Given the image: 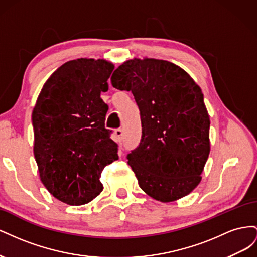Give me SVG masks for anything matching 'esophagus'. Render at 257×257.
I'll return each mask as SVG.
<instances>
[{"label": "esophagus", "instance_id": "esophagus-1", "mask_svg": "<svg viewBox=\"0 0 257 257\" xmlns=\"http://www.w3.org/2000/svg\"><path fill=\"white\" fill-rule=\"evenodd\" d=\"M114 134H115L116 138H118V142L121 143L122 137H123V130H122V128H116V130H114Z\"/></svg>", "mask_w": 257, "mask_h": 257}]
</instances>
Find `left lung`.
I'll list each match as a JSON object with an SVG mask.
<instances>
[{
	"instance_id": "obj_1",
	"label": "left lung",
	"mask_w": 257,
	"mask_h": 257,
	"mask_svg": "<svg viewBox=\"0 0 257 257\" xmlns=\"http://www.w3.org/2000/svg\"><path fill=\"white\" fill-rule=\"evenodd\" d=\"M113 88L132 91L143 135L127 154L141 189L162 203L190 194L201 181L210 153V119L199 85L172 62L125 61L111 76Z\"/></svg>"
}]
</instances>
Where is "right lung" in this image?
<instances>
[{
    "instance_id": "right-lung-1",
    "label": "right lung",
    "mask_w": 257,
    "mask_h": 257,
    "mask_svg": "<svg viewBox=\"0 0 257 257\" xmlns=\"http://www.w3.org/2000/svg\"><path fill=\"white\" fill-rule=\"evenodd\" d=\"M114 65L104 59L68 61L52 73L32 112L34 157L45 188L62 203L80 206L103 191L99 178L119 159L105 127L100 93Z\"/></svg>"
}]
</instances>
